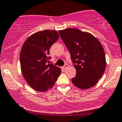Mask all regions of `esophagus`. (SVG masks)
<instances>
[{"instance_id": "34e87169", "label": "esophagus", "mask_w": 122, "mask_h": 122, "mask_svg": "<svg viewBox=\"0 0 122 122\" xmlns=\"http://www.w3.org/2000/svg\"><path fill=\"white\" fill-rule=\"evenodd\" d=\"M68 67V64H66L64 65V66L63 67V68H64V70H66V68H67V67Z\"/></svg>"}]
</instances>
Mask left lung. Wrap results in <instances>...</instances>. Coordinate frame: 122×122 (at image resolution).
I'll use <instances>...</instances> for the list:
<instances>
[{
    "label": "left lung",
    "instance_id": "obj_1",
    "mask_svg": "<svg viewBox=\"0 0 122 122\" xmlns=\"http://www.w3.org/2000/svg\"><path fill=\"white\" fill-rule=\"evenodd\" d=\"M76 69L71 79L76 87L88 89L102 78L106 67L105 53L100 41L90 33L75 28L59 30Z\"/></svg>",
    "mask_w": 122,
    "mask_h": 122
}]
</instances>
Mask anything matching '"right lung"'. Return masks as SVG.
Instances as JSON below:
<instances>
[{"label": "right lung", "mask_w": 122, "mask_h": 122, "mask_svg": "<svg viewBox=\"0 0 122 122\" xmlns=\"http://www.w3.org/2000/svg\"><path fill=\"white\" fill-rule=\"evenodd\" d=\"M56 30H44L28 38L20 53V68L26 83L35 90L44 92L55 84L61 69L51 64L50 48L58 40Z\"/></svg>", "instance_id": "right-lung-1"}]
</instances>
